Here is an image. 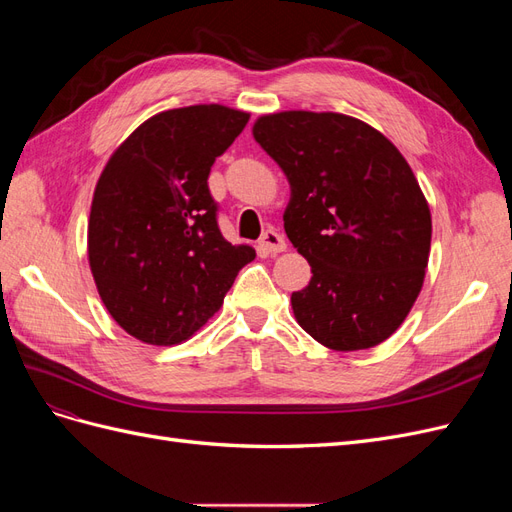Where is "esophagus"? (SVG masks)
Segmentation results:
<instances>
[{"instance_id":"obj_1","label":"esophagus","mask_w":512,"mask_h":512,"mask_svg":"<svg viewBox=\"0 0 512 512\" xmlns=\"http://www.w3.org/2000/svg\"><path fill=\"white\" fill-rule=\"evenodd\" d=\"M260 245L265 247V250L271 252V254H280V252L286 250V239H284V235H280V232H277V230L269 228V230L262 232Z\"/></svg>"}]
</instances>
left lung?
<instances>
[{
	"label": "left lung",
	"instance_id": "1",
	"mask_svg": "<svg viewBox=\"0 0 512 512\" xmlns=\"http://www.w3.org/2000/svg\"><path fill=\"white\" fill-rule=\"evenodd\" d=\"M252 132L290 183L284 228L312 267L290 297L294 318L331 350L382 344L406 320L429 260L431 213L412 168L348 115L273 113Z\"/></svg>",
	"mask_w": 512,
	"mask_h": 512
}]
</instances>
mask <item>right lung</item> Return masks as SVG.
<instances>
[{"instance_id": "1", "label": "right lung", "mask_w": 512, "mask_h": 512, "mask_svg": "<svg viewBox=\"0 0 512 512\" xmlns=\"http://www.w3.org/2000/svg\"><path fill=\"white\" fill-rule=\"evenodd\" d=\"M247 119L220 104L164 111L102 170L87 226L89 267L108 314L145 344L194 335L256 256L222 237L207 183Z\"/></svg>"}]
</instances>
